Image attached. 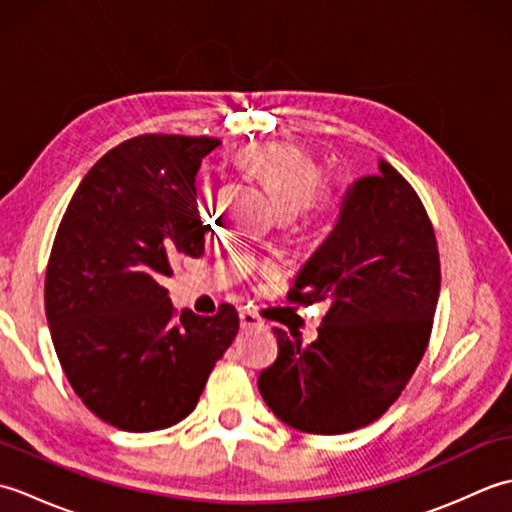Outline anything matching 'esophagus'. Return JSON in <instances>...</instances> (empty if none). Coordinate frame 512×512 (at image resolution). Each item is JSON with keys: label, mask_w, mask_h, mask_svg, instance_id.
<instances>
[{"label": "esophagus", "mask_w": 512, "mask_h": 512, "mask_svg": "<svg viewBox=\"0 0 512 512\" xmlns=\"http://www.w3.org/2000/svg\"><path fill=\"white\" fill-rule=\"evenodd\" d=\"M239 325H242L244 330H248V328H264V319L257 317L255 312L242 310V312H239Z\"/></svg>", "instance_id": "34e87169"}]
</instances>
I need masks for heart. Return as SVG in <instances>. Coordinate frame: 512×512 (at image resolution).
Instances as JSON below:
<instances>
[{
	"instance_id": "heart-1",
	"label": "heart",
	"mask_w": 512,
	"mask_h": 512,
	"mask_svg": "<svg viewBox=\"0 0 512 512\" xmlns=\"http://www.w3.org/2000/svg\"><path fill=\"white\" fill-rule=\"evenodd\" d=\"M237 162L264 184L288 220L312 222L334 204V191L328 182L319 180L317 165L295 147L284 143L248 145L239 151ZM200 198L202 211H211L213 193L206 184Z\"/></svg>"
}]
</instances>
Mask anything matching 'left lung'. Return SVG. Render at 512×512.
I'll use <instances>...</instances> for the list:
<instances>
[{"mask_svg":"<svg viewBox=\"0 0 512 512\" xmlns=\"http://www.w3.org/2000/svg\"><path fill=\"white\" fill-rule=\"evenodd\" d=\"M347 189L339 220L299 270L288 299L328 301L317 341L275 330L277 361L257 387L275 416L339 436L394 405L427 350L440 295L436 233L411 184L378 162Z\"/></svg>","mask_w":512,"mask_h":512,"instance_id":"8db88e82","label":"left lung"}]
</instances>
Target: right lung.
<instances>
[{
    "label": "right lung",
    "instance_id": "1",
    "mask_svg": "<svg viewBox=\"0 0 512 512\" xmlns=\"http://www.w3.org/2000/svg\"><path fill=\"white\" fill-rule=\"evenodd\" d=\"M209 136L147 134L96 162L72 195L46 270V317L74 394L116 429H167L195 409L239 330L231 303L178 312L171 266L204 255L195 173Z\"/></svg>",
    "mask_w": 512,
    "mask_h": 512
}]
</instances>
